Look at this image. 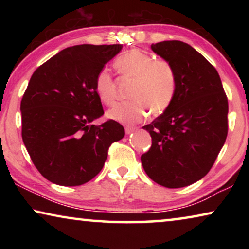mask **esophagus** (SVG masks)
<instances>
[{
  "label": "esophagus",
  "mask_w": 249,
  "mask_h": 249,
  "mask_svg": "<svg viewBox=\"0 0 249 249\" xmlns=\"http://www.w3.org/2000/svg\"><path fill=\"white\" fill-rule=\"evenodd\" d=\"M136 129H137V128H136V127H130V125H127V127L124 128V130H125V134H127V135L131 134V132H132V131H135Z\"/></svg>",
  "instance_id": "1"
}]
</instances>
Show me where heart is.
<instances>
[{
	"label": "heart",
	"instance_id": "heart-1",
	"mask_svg": "<svg viewBox=\"0 0 249 249\" xmlns=\"http://www.w3.org/2000/svg\"><path fill=\"white\" fill-rule=\"evenodd\" d=\"M122 77L134 80L131 101L115 104L107 112L112 120L134 124L152 114H161L172 104L178 89L175 67L165 59H154L142 50H130L115 61ZM95 90L103 103L111 105L117 100V87L107 69H102L95 78Z\"/></svg>",
	"mask_w": 249,
	"mask_h": 249
}]
</instances>
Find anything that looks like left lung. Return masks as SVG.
I'll list each match as a JSON object with an SVG mask.
<instances>
[{
    "instance_id": "left-lung-1",
    "label": "left lung",
    "mask_w": 249,
    "mask_h": 249,
    "mask_svg": "<svg viewBox=\"0 0 249 249\" xmlns=\"http://www.w3.org/2000/svg\"><path fill=\"white\" fill-rule=\"evenodd\" d=\"M151 47L175 67L178 89L168 110L142 127L152 146L142 164L153 181L181 188L209 173L224 145L228 98L215 68L188 44L164 40Z\"/></svg>"
}]
</instances>
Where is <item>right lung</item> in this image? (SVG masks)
<instances>
[{
	"label": "right lung",
	"instance_id": "1",
	"mask_svg": "<svg viewBox=\"0 0 249 249\" xmlns=\"http://www.w3.org/2000/svg\"><path fill=\"white\" fill-rule=\"evenodd\" d=\"M121 44L68 47L39 66L30 78L20 110L22 141L44 178L80 186L103 168L110 146L124 136L119 122L91 124L104 114L95 78Z\"/></svg>",
	"mask_w": 249,
	"mask_h": 249
}]
</instances>
